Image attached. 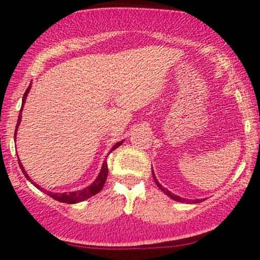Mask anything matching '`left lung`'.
Instances as JSON below:
<instances>
[{
    "instance_id": "8db88e82",
    "label": "left lung",
    "mask_w": 260,
    "mask_h": 260,
    "mask_svg": "<svg viewBox=\"0 0 260 260\" xmlns=\"http://www.w3.org/2000/svg\"><path fill=\"white\" fill-rule=\"evenodd\" d=\"M153 170V169H151ZM153 178H154V181H155V183L157 184V187L160 188L161 190H162L164 193H165L166 196H169L170 198L171 199H174V201H176V202H180V203H188V204H193V203H201V202H203V201H205V199H194V201H189V199H186V198H182V197H180V196H176V194H174V193L172 192H170L169 189H166V188H164L162 186H161V184L159 183V181L156 180V177H155V174H154V170L153 171Z\"/></svg>"
}]
</instances>
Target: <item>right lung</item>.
Returning a JSON list of instances; mask_svg holds the SVG:
<instances>
[{"mask_svg":"<svg viewBox=\"0 0 260 260\" xmlns=\"http://www.w3.org/2000/svg\"><path fill=\"white\" fill-rule=\"evenodd\" d=\"M30 88H31V83H30V85L28 86V89H26V90H25L24 95H23L22 107H20L19 116H18V122H17V126H16V133H14V140H16V137H17V131H18V127H19L20 121H22V111H23V107H24V104H25L26 96H28L29 90H30ZM123 142H124V140H121V142L116 143V144L113 145V147L111 148V150H110V153H111V151L115 150L116 148L120 147V145H121L122 143H123ZM106 159H107V156H106ZM18 162H19L20 169H22L23 174H24V176L26 177V180L30 181L31 183L34 184V186L38 188V189L43 190L44 193H46L47 196H50V197H51V198L56 199V201H58V202H61V203H68V204H76V203L83 202V201H85V199H88V198H90V197L95 196V194H96V193H99L100 190L103 189L104 184H105V181H106V177H107V172H109V169H107V162H106V160H104L103 166H101V170H100L99 175H98L96 180H95L94 182H92V183L90 184V186L85 187L84 189L74 190V192H68V193H67V192H63V193H52V192H49V190H45L44 188H41L40 186H39V184L35 183V182L32 181L30 177H29V175L26 174V171L24 170V166L22 165V162H20V160H19V159H18Z\"/></svg>","mask_w":260,"mask_h":260,"instance_id":"obj_1","label":"right lung"}]
</instances>
